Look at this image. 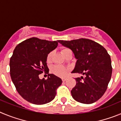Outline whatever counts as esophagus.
Segmentation results:
<instances>
[{"label": "esophagus", "instance_id": "1", "mask_svg": "<svg viewBox=\"0 0 121 121\" xmlns=\"http://www.w3.org/2000/svg\"><path fill=\"white\" fill-rule=\"evenodd\" d=\"M67 78H62V80L63 82H65V81H67Z\"/></svg>", "mask_w": 121, "mask_h": 121}]
</instances>
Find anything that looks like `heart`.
Instances as JSON below:
<instances>
[{
	"mask_svg": "<svg viewBox=\"0 0 121 121\" xmlns=\"http://www.w3.org/2000/svg\"><path fill=\"white\" fill-rule=\"evenodd\" d=\"M68 50H69V49L68 48H64L62 50V53L64 54L65 53L66 51H67ZM52 55H53V53L52 52H50L47 56V62H50L51 59V57H52ZM69 71V68L68 67H64V66H60V65H57L53 67V68H52V71H53V73L54 74H56L57 76L60 77H64L65 76H66V74H67V73Z\"/></svg>",
	"mask_w": 121,
	"mask_h": 121,
	"instance_id": "heart-1",
	"label": "heart"
}]
</instances>
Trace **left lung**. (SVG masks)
I'll return each mask as SVG.
<instances>
[{
    "instance_id": "8db88e82",
    "label": "left lung",
    "mask_w": 121,
    "mask_h": 121,
    "mask_svg": "<svg viewBox=\"0 0 121 121\" xmlns=\"http://www.w3.org/2000/svg\"><path fill=\"white\" fill-rule=\"evenodd\" d=\"M71 49L77 62L73 73L85 77L76 78V84L71 90L72 97L81 103L92 104L99 100L107 89L112 74L110 56L104 47L88 39L70 41L58 40Z\"/></svg>"
}]
</instances>
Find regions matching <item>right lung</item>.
<instances>
[{"label":"right lung","mask_w":121,"mask_h":121,"mask_svg":"<svg viewBox=\"0 0 121 121\" xmlns=\"http://www.w3.org/2000/svg\"><path fill=\"white\" fill-rule=\"evenodd\" d=\"M57 41L31 37L19 43L10 58V76L16 90L28 102L36 105L48 103L56 95L62 79L49 74L47 58L50 52L57 47ZM43 72L48 79H39Z\"/></svg>","instance_id":"add662e5"}]
</instances>
